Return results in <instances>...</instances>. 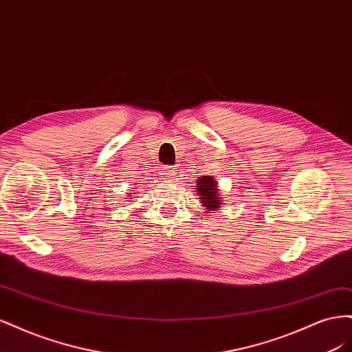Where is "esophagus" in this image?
Wrapping results in <instances>:
<instances>
[{
    "instance_id": "34e87169",
    "label": "esophagus",
    "mask_w": 352,
    "mask_h": 352,
    "mask_svg": "<svg viewBox=\"0 0 352 352\" xmlns=\"http://www.w3.org/2000/svg\"><path fill=\"white\" fill-rule=\"evenodd\" d=\"M162 172H163V176H164V177H175V176L177 175L176 168H175V167H172V166H166V167H163V168H162Z\"/></svg>"
}]
</instances>
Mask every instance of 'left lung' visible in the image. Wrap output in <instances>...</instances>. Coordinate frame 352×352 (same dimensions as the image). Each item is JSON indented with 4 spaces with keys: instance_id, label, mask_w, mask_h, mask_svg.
Segmentation results:
<instances>
[{
    "instance_id": "left-lung-1",
    "label": "left lung",
    "mask_w": 352,
    "mask_h": 352,
    "mask_svg": "<svg viewBox=\"0 0 352 352\" xmlns=\"http://www.w3.org/2000/svg\"><path fill=\"white\" fill-rule=\"evenodd\" d=\"M197 185L199 199L210 212L216 211V208L221 207L219 190L216 189V182L212 180L211 176H202L201 179H198Z\"/></svg>"
}]
</instances>
